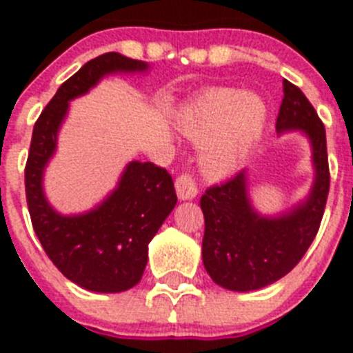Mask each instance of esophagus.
I'll use <instances>...</instances> for the list:
<instances>
[{
	"label": "esophagus",
	"mask_w": 353,
	"mask_h": 353,
	"mask_svg": "<svg viewBox=\"0 0 353 353\" xmlns=\"http://www.w3.org/2000/svg\"><path fill=\"white\" fill-rule=\"evenodd\" d=\"M174 189H176V196L179 199L185 201V199H194L196 194H198V187H196L194 179H192L191 174H182L176 179L174 182Z\"/></svg>",
	"instance_id": "34e87169"
}]
</instances>
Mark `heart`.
I'll return each instance as SVG.
<instances>
[{
	"instance_id": "b5f03b06",
	"label": "heart",
	"mask_w": 353,
	"mask_h": 353,
	"mask_svg": "<svg viewBox=\"0 0 353 353\" xmlns=\"http://www.w3.org/2000/svg\"><path fill=\"white\" fill-rule=\"evenodd\" d=\"M179 129L196 145H204L203 171L223 179L239 170L260 141L267 105L260 97L230 88H214L196 97L180 111Z\"/></svg>"
}]
</instances>
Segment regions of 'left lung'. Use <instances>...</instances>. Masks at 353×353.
I'll list each match as a JSON object with an SVG mask.
<instances>
[{
	"label": "left lung",
	"mask_w": 353,
	"mask_h": 353,
	"mask_svg": "<svg viewBox=\"0 0 353 353\" xmlns=\"http://www.w3.org/2000/svg\"><path fill=\"white\" fill-rule=\"evenodd\" d=\"M283 102L276 130L301 132L310 141L313 185L302 201L281 214L265 215L249 198L248 170L201 196L205 270L215 285L252 292L281 279L301 261L316 236L329 194L325 129L301 88L283 81Z\"/></svg>",
	"instance_id": "8db88e82"
}]
</instances>
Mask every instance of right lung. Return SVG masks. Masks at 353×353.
<instances>
[{"label":"right lung","mask_w":353,"mask_h":353,"mask_svg":"<svg viewBox=\"0 0 353 353\" xmlns=\"http://www.w3.org/2000/svg\"><path fill=\"white\" fill-rule=\"evenodd\" d=\"M150 65L120 52L90 60L61 84L33 127L26 162V199L43 251L81 288L120 293L141 281L148 244L176 205L170 173L152 162L130 161L117 187L81 214H61L49 203L43 174L58 148L70 101L86 95L111 74H145Z\"/></svg>","instance_id":"add662e5"}]
</instances>
